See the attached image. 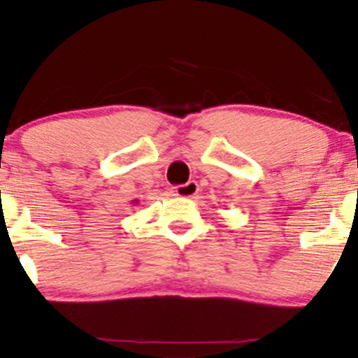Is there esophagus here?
Returning a JSON list of instances; mask_svg holds the SVG:
<instances>
[{
  "label": "esophagus",
  "mask_w": 358,
  "mask_h": 358,
  "mask_svg": "<svg viewBox=\"0 0 358 358\" xmlns=\"http://www.w3.org/2000/svg\"><path fill=\"white\" fill-rule=\"evenodd\" d=\"M199 190V185L196 182H189L185 185H178V187H173L171 194L175 197H194Z\"/></svg>",
  "instance_id": "esophagus-1"
}]
</instances>
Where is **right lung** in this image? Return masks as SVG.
<instances>
[{"label":"right lung","instance_id":"right-lung-1","mask_svg":"<svg viewBox=\"0 0 358 358\" xmlns=\"http://www.w3.org/2000/svg\"><path fill=\"white\" fill-rule=\"evenodd\" d=\"M135 202H138V201H135Z\"/></svg>","mask_w":358,"mask_h":358}]
</instances>
